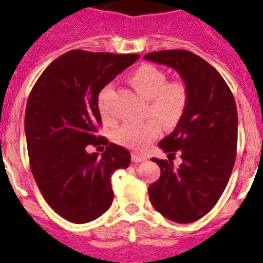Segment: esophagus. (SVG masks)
<instances>
[{"label": "esophagus", "mask_w": 263, "mask_h": 263, "mask_svg": "<svg viewBox=\"0 0 263 263\" xmlns=\"http://www.w3.org/2000/svg\"><path fill=\"white\" fill-rule=\"evenodd\" d=\"M145 160H146V158H145L144 156L138 155V153H132V161L136 162V164H138V162L141 161H145Z\"/></svg>", "instance_id": "esophagus-1"}]
</instances>
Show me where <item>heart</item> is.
Listing matches in <instances>:
<instances>
[{
	"mask_svg": "<svg viewBox=\"0 0 263 263\" xmlns=\"http://www.w3.org/2000/svg\"><path fill=\"white\" fill-rule=\"evenodd\" d=\"M129 83L134 90L146 99V114L155 118L162 126H175L185 111L188 94L180 82L166 83V75L161 69L152 64H144L134 69L129 75ZM108 94V88L101 92L99 108L106 116L103 102ZM160 134V126L153 119L142 123H127L118 127L112 134V140L121 146L132 151H145L152 141Z\"/></svg>",
	"mask_w": 263,
	"mask_h": 263,
	"instance_id": "obj_1",
	"label": "heart"
}]
</instances>
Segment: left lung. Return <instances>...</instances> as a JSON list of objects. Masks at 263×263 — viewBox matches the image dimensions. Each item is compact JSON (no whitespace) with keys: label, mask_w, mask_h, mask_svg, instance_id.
<instances>
[{"label":"left lung","mask_w":263,"mask_h":263,"mask_svg":"<svg viewBox=\"0 0 263 263\" xmlns=\"http://www.w3.org/2000/svg\"><path fill=\"white\" fill-rule=\"evenodd\" d=\"M145 60L171 67L188 94L185 111L158 147L168 158L180 152L181 164L152 158L161 169L149 185L153 207L166 219L192 223L218 203L233 172L238 142V111L222 75L204 59L184 49L151 52Z\"/></svg>","instance_id":"obj_1"}]
</instances>
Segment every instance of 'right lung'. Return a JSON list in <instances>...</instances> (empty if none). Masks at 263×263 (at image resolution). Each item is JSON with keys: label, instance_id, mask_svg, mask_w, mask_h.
Returning a JSON list of instances; mask_svg holds the SVG:
<instances>
[{"label": "right lung", "instance_id": "obj_1", "mask_svg": "<svg viewBox=\"0 0 263 263\" xmlns=\"http://www.w3.org/2000/svg\"><path fill=\"white\" fill-rule=\"evenodd\" d=\"M138 58L69 51L44 69L30 91L24 122L30 169L45 201L69 222L105 214L114 197L111 175L129 166L130 153L119 145L110 142L101 157L86 149L107 144L97 136L99 92Z\"/></svg>", "mask_w": 263, "mask_h": 263}]
</instances>
